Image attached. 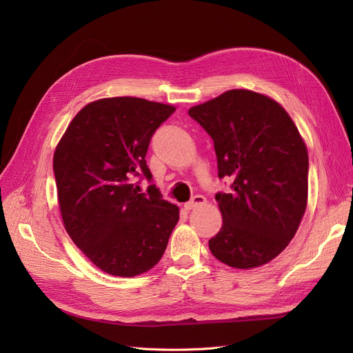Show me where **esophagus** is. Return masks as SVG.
<instances>
[{
  "instance_id": "34e87169",
  "label": "esophagus",
  "mask_w": 353,
  "mask_h": 353,
  "mask_svg": "<svg viewBox=\"0 0 353 353\" xmlns=\"http://www.w3.org/2000/svg\"><path fill=\"white\" fill-rule=\"evenodd\" d=\"M205 203H206V197L201 196V194H197V196H194L193 199H191L190 201L185 203L184 209H185V210H191V209H194V208H197V206L205 205Z\"/></svg>"
}]
</instances>
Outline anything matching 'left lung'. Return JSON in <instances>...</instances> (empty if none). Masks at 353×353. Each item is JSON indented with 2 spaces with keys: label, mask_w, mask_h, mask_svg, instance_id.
Masks as SVG:
<instances>
[{
  "label": "left lung",
  "mask_w": 353,
  "mask_h": 353,
  "mask_svg": "<svg viewBox=\"0 0 353 353\" xmlns=\"http://www.w3.org/2000/svg\"><path fill=\"white\" fill-rule=\"evenodd\" d=\"M188 114L213 140L218 176L232 183L215 194L222 227L212 254L232 268L268 263L299 228L307 201L306 145L281 105L249 90H230Z\"/></svg>",
  "instance_id": "obj_1"
}]
</instances>
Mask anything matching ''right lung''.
I'll list each match as a JSON object with an SVG mask.
<instances>
[{
  "label": "right lung",
  "mask_w": 353,
  "mask_h": 353,
  "mask_svg": "<svg viewBox=\"0 0 353 353\" xmlns=\"http://www.w3.org/2000/svg\"><path fill=\"white\" fill-rule=\"evenodd\" d=\"M174 105L135 97L92 101L73 117L54 152L63 223L73 243L104 272L143 274L162 258L179 210L150 184L145 162L157 128Z\"/></svg>",
  "instance_id": "right-lung-1"
}]
</instances>
